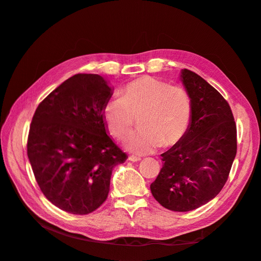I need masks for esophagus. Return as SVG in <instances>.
I'll return each mask as SVG.
<instances>
[{
    "mask_svg": "<svg viewBox=\"0 0 261 261\" xmlns=\"http://www.w3.org/2000/svg\"><path fill=\"white\" fill-rule=\"evenodd\" d=\"M128 160L132 161V162H137V161L140 160V158H139V156H136V155H129V156H128Z\"/></svg>",
    "mask_w": 261,
    "mask_h": 261,
    "instance_id": "34e87169",
    "label": "esophagus"
}]
</instances>
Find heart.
Segmentation results:
<instances>
[{"label": "heart", "mask_w": 261, "mask_h": 261, "mask_svg": "<svg viewBox=\"0 0 261 261\" xmlns=\"http://www.w3.org/2000/svg\"><path fill=\"white\" fill-rule=\"evenodd\" d=\"M102 115L110 135L117 140L128 135L137 117L140 129L128 137L126 147L144 154L159 145L175 144L185 135L193 105L183 86L144 76L125 85L120 98L108 100Z\"/></svg>", "instance_id": "1"}]
</instances>
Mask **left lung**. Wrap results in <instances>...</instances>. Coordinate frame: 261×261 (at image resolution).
Listing matches in <instances>:
<instances>
[{
  "instance_id": "8db88e82",
  "label": "left lung",
  "mask_w": 261,
  "mask_h": 261,
  "mask_svg": "<svg viewBox=\"0 0 261 261\" xmlns=\"http://www.w3.org/2000/svg\"><path fill=\"white\" fill-rule=\"evenodd\" d=\"M192 99L185 135L161 154L162 168L150 185L152 196L172 211H191L215 198L225 185L238 150L236 124L227 101L189 69L180 74Z\"/></svg>"
}]
</instances>
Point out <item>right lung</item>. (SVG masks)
Here are the masks:
<instances>
[{
    "label": "right lung",
    "mask_w": 261,
    "mask_h": 261,
    "mask_svg": "<svg viewBox=\"0 0 261 261\" xmlns=\"http://www.w3.org/2000/svg\"><path fill=\"white\" fill-rule=\"evenodd\" d=\"M112 89L97 74H76L38 106L27 154L37 183L54 206L88 215L109 195L112 170L127 155L107 135L102 115Z\"/></svg>",
    "instance_id": "obj_1"
}]
</instances>
